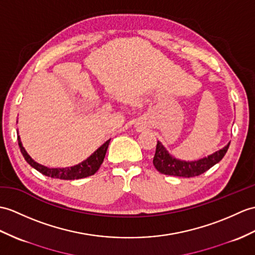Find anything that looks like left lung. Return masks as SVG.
Segmentation results:
<instances>
[{"label": "left lung", "instance_id": "1", "mask_svg": "<svg viewBox=\"0 0 255 255\" xmlns=\"http://www.w3.org/2000/svg\"><path fill=\"white\" fill-rule=\"evenodd\" d=\"M229 143L224 146L223 149L218 150L212 154L202 157L197 161H183V159L176 158L166 150L161 142L157 141L156 151L154 158H153V164L155 168L164 175L169 176H178V177H194L205 173L211 167L214 166L226 154L229 147Z\"/></svg>", "mask_w": 255, "mask_h": 255}]
</instances>
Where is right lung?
Listing matches in <instances>:
<instances>
[{"mask_svg":"<svg viewBox=\"0 0 255 255\" xmlns=\"http://www.w3.org/2000/svg\"><path fill=\"white\" fill-rule=\"evenodd\" d=\"M17 134H18V131H17ZM17 138H18V145L20 147L21 154L23 157H25L27 163L30 165L31 167L40 171L41 174H43L47 177H51V178H57V179H64V180L81 179L96 174L99 170L101 164L103 163V159L105 157L106 151H108V147L111 141V139H109L108 141L104 142V143L101 145L97 151H94L87 159H85V161H82L79 164L74 165V166L65 167V168H50L33 161L31 156L29 155L27 151L25 150V147L22 146L19 135Z\"/></svg>","mask_w":255,"mask_h":255,"instance_id":"add662e5","label":"right lung"}]
</instances>
